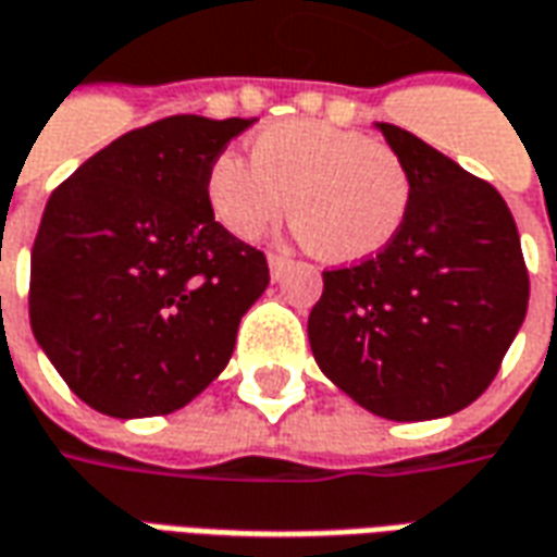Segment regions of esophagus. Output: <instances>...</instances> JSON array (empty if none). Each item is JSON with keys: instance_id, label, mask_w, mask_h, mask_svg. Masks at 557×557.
<instances>
[{"instance_id": "34e87169", "label": "esophagus", "mask_w": 557, "mask_h": 557, "mask_svg": "<svg viewBox=\"0 0 557 557\" xmlns=\"http://www.w3.org/2000/svg\"><path fill=\"white\" fill-rule=\"evenodd\" d=\"M268 268H271V280L277 283V280H283V274H286L289 262H286L283 256H268Z\"/></svg>"}]
</instances>
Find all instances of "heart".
<instances>
[{"mask_svg": "<svg viewBox=\"0 0 557 557\" xmlns=\"http://www.w3.org/2000/svg\"><path fill=\"white\" fill-rule=\"evenodd\" d=\"M213 220L240 240L259 238L286 211L307 250L356 265L398 238L410 211V174L386 144L332 123L286 120L250 141V162L220 153L205 174Z\"/></svg>", "mask_w": 557, "mask_h": 557, "instance_id": "b5f03b06", "label": "heart"}]
</instances>
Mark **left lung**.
Segmentation results:
<instances>
[{
  "label": "left lung",
  "mask_w": 557,
  "mask_h": 557,
  "mask_svg": "<svg viewBox=\"0 0 557 557\" xmlns=\"http://www.w3.org/2000/svg\"><path fill=\"white\" fill-rule=\"evenodd\" d=\"M410 174V211L373 259L322 271L307 334L319 371L392 422L443 419L495 380L528 313L507 201L413 132L376 123Z\"/></svg>",
  "instance_id": "left-lung-1"
}]
</instances>
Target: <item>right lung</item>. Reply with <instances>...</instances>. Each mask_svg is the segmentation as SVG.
Returning a JSON list of instances; mask_svg holds the SVG:
<instances>
[{
    "mask_svg": "<svg viewBox=\"0 0 557 557\" xmlns=\"http://www.w3.org/2000/svg\"><path fill=\"white\" fill-rule=\"evenodd\" d=\"M252 123L165 116L108 144L48 198L29 322L92 410L174 413L232 359L240 317L271 277L265 256L213 220L205 174Z\"/></svg>",
    "mask_w": 557,
    "mask_h": 557,
    "instance_id": "1",
    "label": "right lung"
}]
</instances>
